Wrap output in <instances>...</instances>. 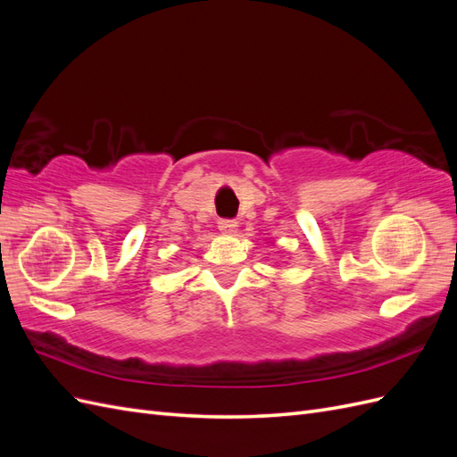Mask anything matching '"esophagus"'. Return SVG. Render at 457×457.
I'll list each match as a JSON object with an SVG mask.
<instances>
[{
    "label": "esophagus",
    "mask_w": 457,
    "mask_h": 457,
    "mask_svg": "<svg viewBox=\"0 0 457 457\" xmlns=\"http://www.w3.org/2000/svg\"><path fill=\"white\" fill-rule=\"evenodd\" d=\"M237 227H238L237 220H230V219H220L219 220V230L223 234H234V232H237Z\"/></svg>",
    "instance_id": "obj_1"
}]
</instances>
